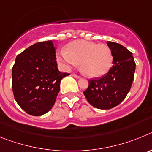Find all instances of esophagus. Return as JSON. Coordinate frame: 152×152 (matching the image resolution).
Returning <instances> with one entry per match:
<instances>
[{"label": "esophagus", "instance_id": "obj_1", "mask_svg": "<svg viewBox=\"0 0 152 152\" xmlns=\"http://www.w3.org/2000/svg\"><path fill=\"white\" fill-rule=\"evenodd\" d=\"M72 75L74 77H75V78H80V77L79 75H76V74H72Z\"/></svg>", "mask_w": 152, "mask_h": 152}]
</instances>
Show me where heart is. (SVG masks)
Masks as SVG:
<instances>
[{
  "label": "heart",
  "mask_w": 152,
  "mask_h": 152,
  "mask_svg": "<svg viewBox=\"0 0 152 152\" xmlns=\"http://www.w3.org/2000/svg\"><path fill=\"white\" fill-rule=\"evenodd\" d=\"M57 60L66 68L75 67L80 62L81 72L88 77L96 78L110 72L113 56L110 47L105 44L75 40L67 45V51L58 52Z\"/></svg>",
  "instance_id": "heart-1"
}]
</instances>
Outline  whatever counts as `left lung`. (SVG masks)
<instances>
[{"label":"left lung","instance_id":"1","mask_svg":"<svg viewBox=\"0 0 152 152\" xmlns=\"http://www.w3.org/2000/svg\"><path fill=\"white\" fill-rule=\"evenodd\" d=\"M113 56V67L100 79L89 80L84 92L91 105L100 110H110L119 105L129 92L134 79L135 63L132 53L123 45L107 42Z\"/></svg>","mask_w":152,"mask_h":152}]
</instances>
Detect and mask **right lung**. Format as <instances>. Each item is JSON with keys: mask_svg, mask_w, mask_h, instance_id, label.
I'll use <instances>...</instances> for the list:
<instances>
[{"mask_svg": "<svg viewBox=\"0 0 152 152\" xmlns=\"http://www.w3.org/2000/svg\"><path fill=\"white\" fill-rule=\"evenodd\" d=\"M58 69L52 40L40 42L17 56L12 68V88L18 105L32 116H42L55 104L63 77Z\"/></svg>", "mask_w": 152, "mask_h": 152, "instance_id": "obj_1", "label": "right lung"}]
</instances>
